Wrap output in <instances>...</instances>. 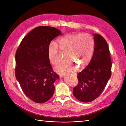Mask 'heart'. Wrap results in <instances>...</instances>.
Returning <instances> with one entry per match:
<instances>
[{
	"label": "heart",
	"instance_id": "heart-1",
	"mask_svg": "<svg viewBox=\"0 0 126 126\" xmlns=\"http://www.w3.org/2000/svg\"><path fill=\"white\" fill-rule=\"evenodd\" d=\"M60 50L66 54L67 60L59 63L55 70L61 75L73 72L77 69L76 64L80 68H84L90 63L94 49V40L88 33H69L58 40ZM48 54L51 63L56 65L62 58V53L58 45L51 43L49 46Z\"/></svg>",
	"mask_w": 126,
	"mask_h": 126
}]
</instances>
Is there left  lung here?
Returning <instances> with one entry per match:
<instances>
[{
  "instance_id": "8db88e82",
  "label": "left lung",
  "mask_w": 126,
  "mask_h": 126,
  "mask_svg": "<svg viewBox=\"0 0 126 126\" xmlns=\"http://www.w3.org/2000/svg\"><path fill=\"white\" fill-rule=\"evenodd\" d=\"M94 48L90 63L79 72L78 84L73 89L79 101L88 102L100 96L111 77L112 63L108 45L104 37L94 33Z\"/></svg>"
}]
</instances>
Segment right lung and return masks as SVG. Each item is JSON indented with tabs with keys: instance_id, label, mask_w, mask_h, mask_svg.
Here are the masks:
<instances>
[{
	"instance_id": "add662e5",
	"label": "right lung",
	"mask_w": 126,
	"mask_h": 126,
	"mask_svg": "<svg viewBox=\"0 0 126 126\" xmlns=\"http://www.w3.org/2000/svg\"><path fill=\"white\" fill-rule=\"evenodd\" d=\"M62 34L52 27H38L24 38L17 49L16 79L24 94L36 103L46 102L54 93V83L59 77L53 71L48 50L51 41Z\"/></svg>"
}]
</instances>
